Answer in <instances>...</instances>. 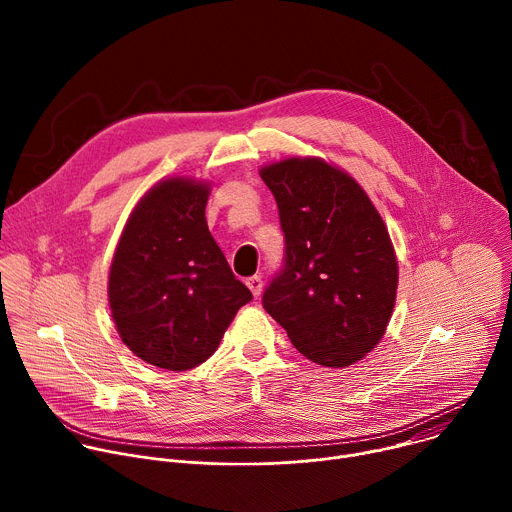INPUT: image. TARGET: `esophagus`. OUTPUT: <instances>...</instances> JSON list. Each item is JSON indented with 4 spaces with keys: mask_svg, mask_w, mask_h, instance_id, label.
Here are the masks:
<instances>
[{
    "mask_svg": "<svg viewBox=\"0 0 512 512\" xmlns=\"http://www.w3.org/2000/svg\"><path fill=\"white\" fill-rule=\"evenodd\" d=\"M247 287L251 289V294H253V298L257 300L259 296H261V289H263V279L259 277V275H253V277H249L247 281Z\"/></svg>",
    "mask_w": 512,
    "mask_h": 512,
    "instance_id": "1",
    "label": "esophagus"
}]
</instances>
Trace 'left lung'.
Returning <instances> with one entry per match:
<instances>
[{"label": "left lung", "instance_id": "8db88e82", "mask_svg": "<svg viewBox=\"0 0 512 512\" xmlns=\"http://www.w3.org/2000/svg\"><path fill=\"white\" fill-rule=\"evenodd\" d=\"M285 239L263 291L265 312L306 358L344 369L383 338L397 296V259L364 190L318 158L261 170Z\"/></svg>", "mask_w": 512, "mask_h": 512}]
</instances>
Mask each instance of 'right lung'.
I'll return each instance as SVG.
<instances>
[{
	"instance_id": "obj_1",
	"label": "right lung",
	"mask_w": 512,
	"mask_h": 512,
	"mask_svg": "<svg viewBox=\"0 0 512 512\" xmlns=\"http://www.w3.org/2000/svg\"><path fill=\"white\" fill-rule=\"evenodd\" d=\"M208 186L170 178L131 212L109 271V306L121 340L141 360L188 371L221 342L253 300L206 225Z\"/></svg>"
}]
</instances>
